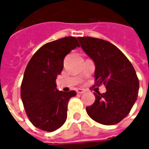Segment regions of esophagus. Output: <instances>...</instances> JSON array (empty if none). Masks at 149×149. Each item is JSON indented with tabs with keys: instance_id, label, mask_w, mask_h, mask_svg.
I'll use <instances>...</instances> for the list:
<instances>
[{
	"instance_id": "34e87169",
	"label": "esophagus",
	"mask_w": 149,
	"mask_h": 149,
	"mask_svg": "<svg viewBox=\"0 0 149 149\" xmlns=\"http://www.w3.org/2000/svg\"><path fill=\"white\" fill-rule=\"evenodd\" d=\"M84 92V90L83 89V88H77V93L78 94L83 93Z\"/></svg>"
}]
</instances>
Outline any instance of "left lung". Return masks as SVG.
Returning a JSON list of instances; mask_svg holds the SVG:
<instances>
[{"mask_svg":"<svg viewBox=\"0 0 149 149\" xmlns=\"http://www.w3.org/2000/svg\"><path fill=\"white\" fill-rule=\"evenodd\" d=\"M78 40L84 52L94 62L96 85L106 87L104 93H94L96 100L86 108L87 113L102 125L117 124L128 116L137 99L139 80L134 68L112 43L90 37Z\"/></svg>","mask_w":149,"mask_h":149,"instance_id":"obj_1","label":"left lung"}]
</instances>
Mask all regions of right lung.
Here are the masks:
<instances>
[{
  "label": "right lung",
  "mask_w": 149,
  "mask_h": 149,
  "mask_svg": "<svg viewBox=\"0 0 149 149\" xmlns=\"http://www.w3.org/2000/svg\"><path fill=\"white\" fill-rule=\"evenodd\" d=\"M80 47L76 37H66L40 47L29 62L21 83V97L32 124L47 132L61 128L67 119L68 100L75 91L56 89V80L64 67V59Z\"/></svg>",
  "instance_id": "add662e5"
}]
</instances>
